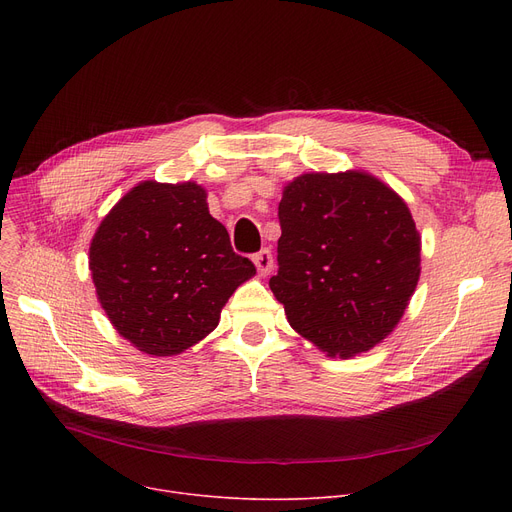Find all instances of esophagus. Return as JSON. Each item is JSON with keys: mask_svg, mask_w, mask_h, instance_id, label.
<instances>
[{"mask_svg": "<svg viewBox=\"0 0 512 512\" xmlns=\"http://www.w3.org/2000/svg\"><path fill=\"white\" fill-rule=\"evenodd\" d=\"M253 263H255L257 272H259L261 276H267V274L272 272V267H274L272 251H270V249H263V251H259L257 255H253Z\"/></svg>", "mask_w": 512, "mask_h": 512, "instance_id": "34e87169", "label": "esophagus"}]
</instances>
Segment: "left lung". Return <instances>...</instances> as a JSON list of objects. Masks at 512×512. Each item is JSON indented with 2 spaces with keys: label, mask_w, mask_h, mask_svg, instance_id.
Listing matches in <instances>:
<instances>
[{
  "label": "left lung",
  "mask_w": 512,
  "mask_h": 512,
  "mask_svg": "<svg viewBox=\"0 0 512 512\" xmlns=\"http://www.w3.org/2000/svg\"><path fill=\"white\" fill-rule=\"evenodd\" d=\"M278 218L270 288L290 328L340 359L384 342L421 276V236L405 199L365 170L307 172L284 186Z\"/></svg>",
  "instance_id": "left-lung-1"
}]
</instances>
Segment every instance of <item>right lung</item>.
<instances>
[{"instance_id": "obj_1", "label": "right lung", "mask_w": 512, "mask_h": 512, "mask_svg": "<svg viewBox=\"0 0 512 512\" xmlns=\"http://www.w3.org/2000/svg\"><path fill=\"white\" fill-rule=\"evenodd\" d=\"M89 270L114 330L151 357L209 336L232 292L255 276L193 180L132 186L95 230Z\"/></svg>"}]
</instances>
